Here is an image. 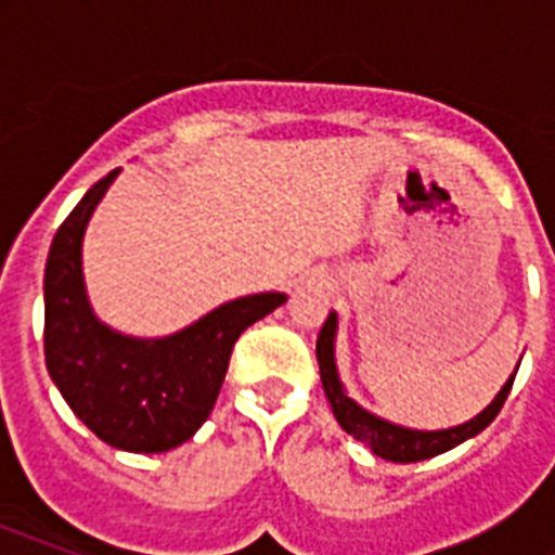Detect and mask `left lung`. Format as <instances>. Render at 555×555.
Instances as JSON below:
<instances>
[{
  "label": "left lung",
  "instance_id": "8db88e82",
  "mask_svg": "<svg viewBox=\"0 0 555 555\" xmlns=\"http://www.w3.org/2000/svg\"><path fill=\"white\" fill-rule=\"evenodd\" d=\"M334 331H337V313H328V320L322 322L320 337H317V360H320L322 388H325V397H328L331 412H334L337 423L351 438L365 443L374 455L395 461V464H414V461L435 457L440 452H447V449L457 447V443H464L466 438H473L481 429H487L495 421V414L501 412V405H504L509 388H513V379H516V374H513L499 391V397L469 423H461V426L440 431L403 429V426H395V423L379 421V417L369 414L343 391V383L337 377V365H334Z\"/></svg>",
  "mask_w": 555,
  "mask_h": 555
}]
</instances>
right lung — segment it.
Here are the masks:
<instances>
[{
	"mask_svg": "<svg viewBox=\"0 0 555 555\" xmlns=\"http://www.w3.org/2000/svg\"><path fill=\"white\" fill-rule=\"evenodd\" d=\"M120 169L91 186L56 230L46 261V365L72 412L108 447L169 452L201 429L224 383L235 339L285 302L242 296L167 339H132L91 313L80 247L91 212Z\"/></svg>",
	"mask_w": 555,
	"mask_h": 555,
	"instance_id": "obj_1",
	"label": "right lung"
}]
</instances>
